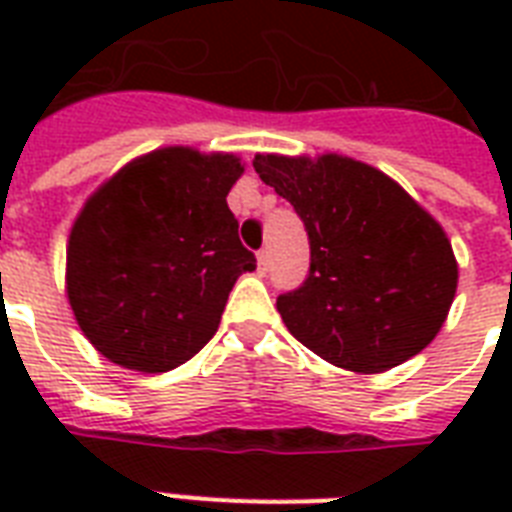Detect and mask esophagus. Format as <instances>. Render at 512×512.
<instances>
[{
    "instance_id": "obj_1",
    "label": "esophagus",
    "mask_w": 512,
    "mask_h": 512,
    "mask_svg": "<svg viewBox=\"0 0 512 512\" xmlns=\"http://www.w3.org/2000/svg\"><path fill=\"white\" fill-rule=\"evenodd\" d=\"M257 271L260 273L268 271V252H265V249H260V252H257Z\"/></svg>"
}]
</instances>
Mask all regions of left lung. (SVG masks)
<instances>
[{
	"label": "left lung",
	"mask_w": 512,
	"mask_h": 512,
	"mask_svg": "<svg viewBox=\"0 0 512 512\" xmlns=\"http://www.w3.org/2000/svg\"><path fill=\"white\" fill-rule=\"evenodd\" d=\"M295 207L311 273L276 300L305 348L345 372L380 374L428 348L457 295V257L436 217L372 164L342 154H257Z\"/></svg>",
	"instance_id": "1"
}]
</instances>
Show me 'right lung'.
Segmentation results:
<instances>
[{"label": "right lung", "mask_w": 512, "mask_h": 512, "mask_svg": "<svg viewBox=\"0 0 512 512\" xmlns=\"http://www.w3.org/2000/svg\"><path fill=\"white\" fill-rule=\"evenodd\" d=\"M236 154L164 146L103 180L66 244V295L92 348L143 374L199 353L255 255L241 247L228 191Z\"/></svg>", "instance_id": "add662e5"}]
</instances>
